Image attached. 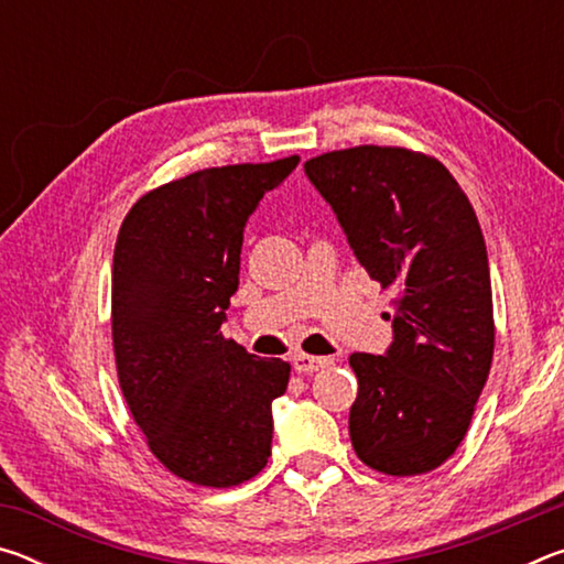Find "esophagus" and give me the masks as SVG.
Returning a JSON list of instances; mask_svg holds the SVG:
<instances>
[{"label": "esophagus", "instance_id": "1", "mask_svg": "<svg viewBox=\"0 0 564 564\" xmlns=\"http://www.w3.org/2000/svg\"><path fill=\"white\" fill-rule=\"evenodd\" d=\"M328 358H316V356H305V352H295L293 356V370L295 373H316V370H323L328 366Z\"/></svg>", "mask_w": 564, "mask_h": 564}]
</instances>
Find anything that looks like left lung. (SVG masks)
I'll return each mask as SVG.
<instances>
[{"mask_svg": "<svg viewBox=\"0 0 564 564\" xmlns=\"http://www.w3.org/2000/svg\"><path fill=\"white\" fill-rule=\"evenodd\" d=\"M303 169L358 263L395 293L388 350L350 356L352 447L378 473H431L463 443L492 362L480 224L451 171L415 151L356 147Z\"/></svg>", "mask_w": 564, "mask_h": 564, "instance_id": "obj_1", "label": "left lung"}]
</instances>
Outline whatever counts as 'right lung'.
Listing matches in <instances>:
<instances>
[{
  "label": "right lung",
  "instance_id": "obj_1",
  "mask_svg": "<svg viewBox=\"0 0 564 564\" xmlns=\"http://www.w3.org/2000/svg\"><path fill=\"white\" fill-rule=\"evenodd\" d=\"M299 156L204 169L149 191L119 228L111 330L119 383L151 453L181 480L231 488L263 470L291 366L221 336L243 228Z\"/></svg>",
  "mask_w": 564,
  "mask_h": 564
}]
</instances>
